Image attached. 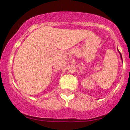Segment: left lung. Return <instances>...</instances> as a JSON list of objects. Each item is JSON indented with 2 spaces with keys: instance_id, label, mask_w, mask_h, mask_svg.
I'll return each mask as SVG.
<instances>
[{
  "instance_id": "8db88e82",
  "label": "left lung",
  "mask_w": 130,
  "mask_h": 130,
  "mask_svg": "<svg viewBox=\"0 0 130 130\" xmlns=\"http://www.w3.org/2000/svg\"><path fill=\"white\" fill-rule=\"evenodd\" d=\"M118 51H119V50H118ZM120 57H121V59L122 60V55H121V54H120Z\"/></svg>"
}]
</instances>
